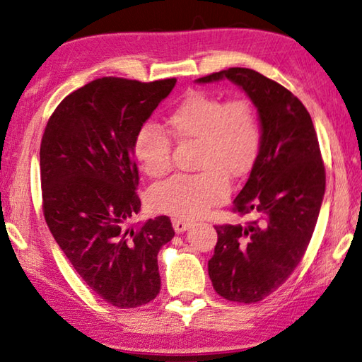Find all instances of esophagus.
I'll use <instances>...</instances> for the list:
<instances>
[{"mask_svg":"<svg viewBox=\"0 0 362 362\" xmlns=\"http://www.w3.org/2000/svg\"><path fill=\"white\" fill-rule=\"evenodd\" d=\"M173 226H174L175 233H183V231H187L189 226H192V223H189L185 218H173Z\"/></svg>","mask_w":362,"mask_h":362,"instance_id":"esophagus-1","label":"esophagus"}]
</instances>
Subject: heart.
Wrapping results in <instances>:
<instances>
[{
	"label": "heart",
	"mask_w": 362,
	"mask_h": 362,
	"mask_svg": "<svg viewBox=\"0 0 362 362\" xmlns=\"http://www.w3.org/2000/svg\"><path fill=\"white\" fill-rule=\"evenodd\" d=\"M169 132L179 142H198V174H179L158 183L150 193L158 211L180 218L206 216L211 207L228 198L230 180L250 173L262 148V126L247 99L192 90L168 116ZM134 158L150 177L173 169V142L153 124L140 126L132 142Z\"/></svg>",
	"instance_id": "1"
}]
</instances>
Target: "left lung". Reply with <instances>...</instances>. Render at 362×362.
<instances>
[{
  "label": "left lung",
  "instance_id": "8db88e82",
  "mask_svg": "<svg viewBox=\"0 0 362 362\" xmlns=\"http://www.w3.org/2000/svg\"><path fill=\"white\" fill-rule=\"evenodd\" d=\"M222 79L240 86L259 112L262 148L233 211L260 218L217 225L218 240L207 269L218 296L255 303L284 284L302 260L320 216L326 170L311 116L291 90L240 66L196 83Z\"/></svg>",
  "mask_w": 362,
  "mask_h": 362
}]
</instances>
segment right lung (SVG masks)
<instances>
[{
  "mask_svg": "<svg viewBox=\"0 0 362 362\" xmlns=\"http://www.w3.org/2000/svg\"><path fill=\"white\" fill-rule=\"evenodd\" d=\"M175 83L94 79L59 103L42 134L46 223L84 283L116 308L148 303L161 289L158 252L174 228L166 216L127 226L140 211L132 142Z\"/></svg>",
  "mask_w": 362,
  "mask_h": 362,
  "instance_id": "1",
  "label": "right lung"
}]
</instances>
